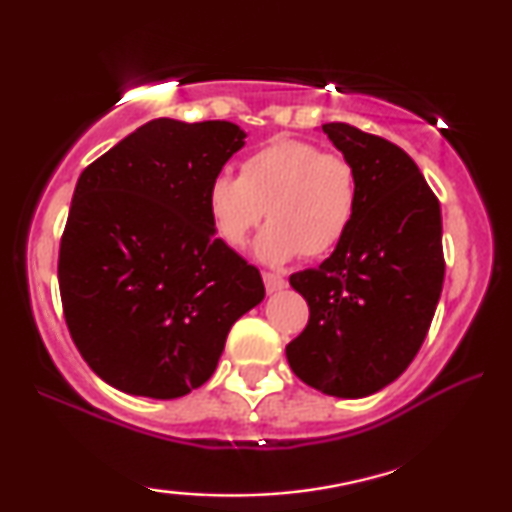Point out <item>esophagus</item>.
Returning a JSON list of instances; mask_svg holds the SVG:
<instances>
[{
    "label": "esophagus",
    "instance_id": "1",
    "mask_svg": "<svg viewBox=\"0 0 512 512\" xmlns=\"http://www.w3.org/2000/svg\"><path fill=\"white\" fill-rule=\"evenodd\" d=\"M263 282L268 293H277L286 289V279L282 275H275V272H263Z\"/></svg>",
    "mask_w": 512,
    "mask_h": 512
}]
</instances>
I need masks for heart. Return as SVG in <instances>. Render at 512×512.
<instances>
[{
    "label": "heart",
    "mask_w": 512,
    "mask_h": 512,
    "mask_svg": "<svg viewBox=\"0 0 512 512\" xmlns=\"http://www.w3.org/2000/svg\"><path fill=\"white\" fill-rule=\"evenodd\" d=\"M216 233L240 249L268 216L254 254L284 265L303 254L326 256L345 240L359 212V177L338 153L296 137H277L249 153L240 177L221 172L207 188Z\"/></svg>",
    "instance_id": "obj_1"
}]
</instances>
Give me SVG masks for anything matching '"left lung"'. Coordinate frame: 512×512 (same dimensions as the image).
<instances>
[{"label":"left lung","instance_id":"left-lung-1","mask_svg":"<svg viewBox=\"0 0 512 512\" xmlns=\"http://www.w3.org/2000/svg\"><path fill=\"white\" fill-rule=\"evenodd\" d=\"M359 177V212L319 268L291 275L310 305L286 345L321 394L363 398L396 380L429 333L445 279L438 198L408 153L347 123L321 125Z\"/></svg>","mask_w":512,"mask_h":512}]
</instances>
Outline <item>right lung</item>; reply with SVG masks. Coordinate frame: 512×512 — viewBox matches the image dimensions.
<instances>
[{
    "instance_id": "add662e5",
    "label": "right lung",
    "mask_w": 512,
    "mask_h": 512,
    "mask_svg": "<svg viewBox=\"0 0 512 512\" xmlns=\"http://www.w3.org/2000/svg\"><path fill=\"white\" fill-rule=\"evenodd\" d=\"M230 121L156 118L76 181L58 282L74 345L130 396L170 401L214 375L230 326L265 298L214 237L207 188L244 146Z\"/></svg>"
}]
</instances>
